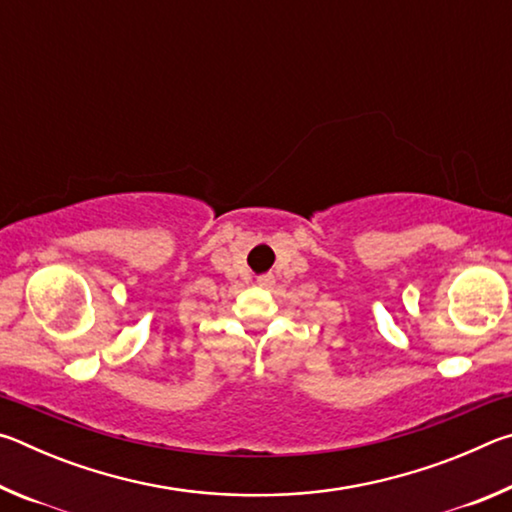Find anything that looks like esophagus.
<instances>
[{
	"mask_svg": "<svg viewBox=\"0 0 512 512\" xmlns=\"http://www.w3.org/2000/svg\"><path fill=\"white\" fill-rule=\"evenodd\" d=\"M273 282H275V277H273V275H259V277H257V284H259V287H271Z\"/></svg>",
	"mask_w": 512,
	"mask_h": 512,
	"instance_id": "esophagus-1",
	"label": "esophagus"
}]
</instances>
